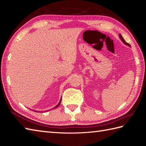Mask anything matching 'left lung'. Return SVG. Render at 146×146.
I'll use <instances>...</instances> for the list:
<instances>
[{
    "label": "left lung",
    "instance_id": "left-lung-1",
    "mask_svg": "<svg viewBox=\"0 0 146 146\" xmlns=\"http://www.w3.org/2000/svg\"><path fill=\"white\" fill-rule=\"evenodd\" d=\"M119 38H120V39H121V41H122L123 43H124L125 45H127V46H129V47H131V46L129 44V43H127V42L124 40V39H123V37L122 36V35H121V34H119Z\"/></svg>",
    "mask_w": 146,
    "mask_h": 146
}]
</instances>
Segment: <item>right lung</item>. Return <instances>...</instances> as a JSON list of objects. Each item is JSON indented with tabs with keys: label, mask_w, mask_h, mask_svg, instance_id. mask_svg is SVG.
I'll return each instance as SVG.
<instances>
[{
	"label": "right lung",
	"mask_w": 146,
	"mask_h": 146,
	"mask_svg": "<svg viewBox=\"0 0 146 146\" xmlns=\"http://www.w3.org/2000/svg\"><path fill=\"white\" fill-rule=\"evenodd\" d=\"M61 100H60V102H59V103H58V105H56V106H55V107H54V109H55V108H57V107H58V106H59V105H60V103H61Z\"/></svg>",
	"instance_id": "obj_1"
}]
</instances>
